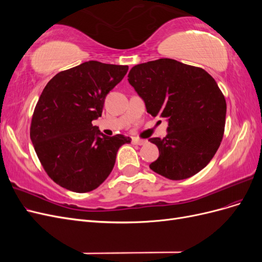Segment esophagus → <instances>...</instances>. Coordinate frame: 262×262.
I'll return each instance as SVG.
<instances>
[{
	"instance_id": "34e87169",
	"label": "esophagus",
	"mask_w": 262,
	"mask_h": 262,
	"mask_svg": "<svg viewBox=\"0 0 262 262\" xmlns=\"http://www.w3.org/2000/svg\"><path fill=\"white\" fill-rule=\"evenodd\" d=\"M131 142L136 145H143V144L146 143L145 140H141V139H138V138H132Z\"/></svg>"
}]
</instances>
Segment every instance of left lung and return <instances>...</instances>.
<instances>
[{
	"instance_id": "1",
	"label": "left lung",
	"mask_w": 262,
	"mask_h": 262,
	"mask_svg": "<svg viewBox=\"0 0 262 262\" xmlns=\"http://www.w3.org/2000/svg\"><path fill=\"white\" fill-rule=\"evenodd\" d=\"M128 77L147 113L168 120L165 138L148 140L160 150L149 168L171 180L202 170L224 134L226 101L215 80L201 68L172 59L141 63Z\"/></svg>"
}]
</instances>
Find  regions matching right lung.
Segmentation results:
<instances>
[{
    "instance_id": "1",
    "label": "right lung",
    "mask_w": 262,
    "mask_h": 262,
    "mask_svg": "<svg viewBox=\"0 0 262 262\" xmlns=\"http://www.w3.org/2000/svg\"><path fill=\"white\" fill-rule=\"evenodd\" d=\"M128 69L89 61L59 72L46 85L31 119L30 139L55 184L84 193L110 175L119 147L131 139L107 137L92 121L101 116L107 94Z\"/></svg>"
}]
</instances>
